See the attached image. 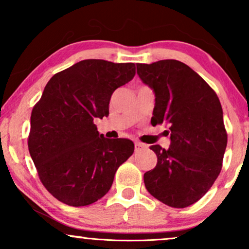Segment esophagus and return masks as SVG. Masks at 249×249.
<instances>
[{
    "label": "esophagus",
    "mask_w": 249,
    "mask_h": 249,
    "mask_svg": "<svg viewBox=\"0 0 249 249\" xmlns=\"http://www.w3.org/2000/svg\"><path fill=\"white\" fill-rule=\"evenodd\" d=\"M145 147H146V146H145V145L142 144V142H134V151H136V152H138V151L144 150Z\"/></svg>",
    "instance_id": "1"
}]
</instances>
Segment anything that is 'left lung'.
Returning <instances> with one entry per match:
<instances>
[{
    "label": "left lung",
    "instance_id": "left-lung-1",
    "mask_svg": "<svg viewBox=\"0 0 249 249\" xmlns=\"http://www.w3.org/2000/svg\"><path fill=\"white\" fill-rule=\"evenodd\" d=\"M137 73L156 95L151 124L167 125L171 138L167 150L150 147L158 161L144 174L145 187L167 206L187 207L207 193L221 171L227 146L221 104L213 89L182 62L138 64Z\"/></svg>",
    "mask_w": 249,
    "mask_h": 249
}]
</instances>
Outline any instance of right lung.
Wrapping results in <instances>:
<instances>
[{
    "label": "right lung",
    "mask_w": 249,
    "mask_h": 249,
    "mask_svg": "<svg viewBox=\"0 0 249 249\" xmlns=\"http://www.w3.org/2000/svg\"><path fill=\"white\" fill-rule=\"evenodd\" d=\"M134 75V63L84 59L45 85L31 112L28 147L43 186L63 204L88 206L103 198L132 156V142L104 138L93 121L108 116L113 91Z\"/></svg>",
    "instance_id": "add662e5"
}]
</instances>
